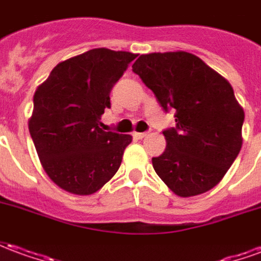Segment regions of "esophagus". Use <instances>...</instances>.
Here are the masks:
<instances>
[{"mask_svg": "<svg viewBox=\"0 0 261 261\" xmlns=\"http://www.w3.org/2000/svg\"><path fill=\"white\" fill-rule=\"evenodd\" d=\"M147 136V133H133V137L136 138V140H141L144 137Z\"/></svg>", "mask_w": 261, "mask_h": 261, "instance_id": "obj_1", "label": "esophagus"}]
</instances>
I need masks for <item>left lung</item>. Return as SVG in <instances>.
<instances>
[{"mask_svg":"<svg viewBox=\"0 0 261 261\" xmlns=\"http://www.w3.org/2000/svg\"><path fill=\"white\" fill-rule=\"evenodd\" d=\"M133 71L166 112H176V127L164 131V153L152 158L156 175L179 197L211 190L243 142L245 112L230 84L187 51L141 54Z\"/></svg>","mask_w":261,"mask_h":261,"instance_id":"obj_1","label":"left lung"}]
</instances>
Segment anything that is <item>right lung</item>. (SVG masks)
<instances>
[{
	"instance_id": "add662e5",
	"label": "right lung",
	"mask_w": 261,
	"mask_h": 261,
	"mask_svg": "<svg viewBox=\"0 0 261 261\" xmlns=\"http://www.w3.org/2000/svg\"><path fill=\"white\" fill-rule=\"evenodd\" d=\"M137 54L92 48L61 61L37 86L29 133L43 169L63 190L89 196L119 170L128 134L105 131L110 91Z\"/></svg>"
}]
</instances>
